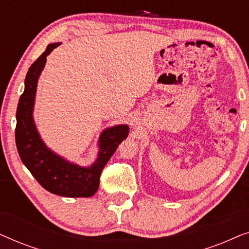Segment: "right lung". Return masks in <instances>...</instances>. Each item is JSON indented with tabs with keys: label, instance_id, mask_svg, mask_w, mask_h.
<instances>
[{
	"label": "right lung",
	"instance_id": "1",
	"mask_svg": "<svg viewBox=\"0 0 249 249\" xmlns=\"http://www.w3.org/2000/svg\"><path fill=\"white\" fill-rule=\"evenodd\" d=\"M60 45L50 44L46 51L30 66L25 79V90L17 107L16 144L20 159L35 179L50 193L64 197H89L97 192L101 173L128 137L127 124L115 125L102 132L98 159L89 168H81L54 154L39 138L33 120L37 80L46 62V56Z\"/></svg>",
	"mask_w": 249,
	"mask_h": 249
}]
</instances>
